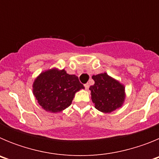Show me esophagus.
<instances>
[{
	"label": "esophagus",
	"instance_id": "esophagus-1",
	"mask_svg": "<svg viewBox=\"0 0 159 159\" xmlns=\"http://www.w3.org/2000/svg\"><path fill=\"white\" fill-rule=\"evenodd\" d=\"M84 87H85L86 89H88V88H89V84H84Z\"/></svg>",
	"mask_w": 159,
	"mask_h": 159
}]
</instances>
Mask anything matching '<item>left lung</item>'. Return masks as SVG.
Here are the masks:
<instances>
[{
  "label": "left lung",
  "mask_w": 159,
  "mask_h": 159,
  "mask_svg": "<svg viewBox=\"0 0 159 159\" xmlns=\"http://www.w3.org/2000/svg\"><path fill=\"white\" fill-rule=\"evenodd\" d=\"M95 84L90 87L92 102L97 110L110 113L120 107L125 99L124 87L107 73L92 76Z\"/></svg>",
  "instance_id": "8db88e82"
}]
</instances>
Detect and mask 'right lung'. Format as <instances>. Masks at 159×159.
<instances>
[{
    "instance_id": "right-lung-1",
    "label": "right lung",
    "mask_w": 159,
    "mask_h": 159,
    "mask_svg": "<svg viewBox=\"0 0 159 159\" xmlns=\"http://www.w3.org/2000/svg\"><path fill=\"white\" fill-rule=\"evenodd\" d=\"M84 88L75 75L64 70L51 69L41 73L33 84V94L47 111L60 112L71 104L74 95Z\"/></svg>"
}]
</instances>
